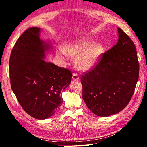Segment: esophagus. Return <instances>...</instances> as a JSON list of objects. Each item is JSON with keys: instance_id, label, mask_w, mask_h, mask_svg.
Instances as JSON below:
<instances>
[{"instance_id": "1", "label": "esophagus", "mask_w": 147, "mask_h": 147, "mask_svg": "<svg viewBox=\"0 0 147 147\" xmlns=\"http://www.w3.org/2000/svg\"><path fill=\"white\" fill-rule=\"evenodd\" d=\"M73 79L74 80H78L79 79V77H78V76L77 75L76 73H73Z\"/></svg>"}]
</instances>
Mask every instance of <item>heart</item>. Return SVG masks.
Wrapping results in <instances>:
<instances>
[{
	"mask_svg": "<svg viewBox=\"0 0 147 147\" xmlns=\"http://www.w3.org/2000/svg\"><path fill=\"white\" fill-rule=\"evenodd\" d=\"M104 51L101 43H94L91 39H85L66 45L57 51L61 60H66L69 56L75 58L74 65L78 70L86 71L94 68L100 61Z\"/></svg>",
	"mask_w": 147,
	"mask_h": 147,
	"instance_id": "1",
	"label": "heart"
}]
</instances>
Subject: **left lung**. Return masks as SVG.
Here are the masks:
<instances>
[{"instance_id": "1", "label": "left lung", "mask_w": 147, "mask_h": 147, "mask_svg": "<svg viewBox=\"0 0 147 147\" xmlns=\"http://www.w3.org/2000/svg\"><path fill=\"white\" fill-rule=\"evenodd\" d=\"M117 43L104 54L100 61L81 78L82 98L95 115L119 113L130 101L139 78L136 46L118 28Z\"/></svg>"}]
</instances>
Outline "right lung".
Here are the masks:
<instances>
[{
    "label": "right lung",
    "instance_id": "add662e5",
    "mask_svg": "<svg viewBox=\"0 0 147 147\" xmlns=\"http://www.w3.org/2000/svg\"><path fill=\"white\" fill-rule=\"evenodd\" d=\"M41 28L27 29L17 39L9 58L12 91L20 105L32 117L43 120L63 102L62 90L71 82L72 73L44 60L52 48L40 38Z\"/></svg>",
    "mask_w": 147,
    "mask_h": 147
}]
</instances>
